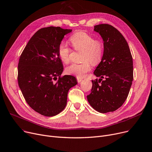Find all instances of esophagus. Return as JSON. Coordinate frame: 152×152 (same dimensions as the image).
<instances>
[{"label":"esophagus","instance_id":"esophagus-1","mask_svg":"<svg viewBox=\"0 0 152 152\" xmlns=\"http://www.w3.org/2000/svg\"><path fill=\"white\" fill-rule=\"evenodd\" d=\"M76 78H77V82H78V83H80V82H81V81H82V80H83V78H80V77H77Z\"/></svg>","mask_w":152,"mask_h":152}]
</instances>
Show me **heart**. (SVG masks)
<instances>
[{"label": "heart", "mask_w": 152, "mask_h": 152, "mask_svg": "<svg viewBox=\"0 0 152 152\" xmlns=\"http://www.w3.org/2000/svg\"><path fill=\"white\" fill-rule=\"evenodd\" d=\"M69 42L76 50H83L80 64H72L66 68L69 75L82 77L90 71L92 64L96 65L102 61L104 53V44L102 39H95L94 37L84 31L73 34L69 38ZM71 49L64 43H60L57 49V54L62 61L68 64L70 61Z\"/></svg>", "instance_id": "1"}]
</instances>
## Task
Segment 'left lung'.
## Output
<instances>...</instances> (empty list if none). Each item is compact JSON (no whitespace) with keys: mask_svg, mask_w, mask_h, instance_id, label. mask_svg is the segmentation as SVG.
Listing matches in <instances>:
<instances>
[{"mask_svg":"<svg viewBox=\"0 0 152 152\" xmlns=\"http://www.w3.org/2000/svg\"><path fill=\"white\" fill-rule=\"evenodd\" d=\"M94 30L103 39L104 53L94 73L100 79L92 80V90L87 98L98 112H113L122 106L129 94L133 80V57L126 40L116 28L102 24L95 26Z\"/></svg>","mask_w":152,"mask_h":152,"instance_id":"obj_1","label":"left lung"}]
</instances>
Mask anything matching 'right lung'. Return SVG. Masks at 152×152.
<instances>
[{
    "mask_svg": "<svg viewBox=\"0 0 152 152\" xmlns=\"http://www.w3.org/2000/svg\"><path fill=\"white\" fill-rule=\"evenodd\" d=\"M72 31L60 27L40 28L29 39L19 57V87L29 106L46 117L62 112L69 88L77 83L73 76H61L64 67L57 54L64 36Z\"/></svg>",
    "mask_w": 152,
    "mask_h": 152,
    "instance_id": "1",
    "label": "right lung"
}]
</instances>
